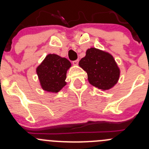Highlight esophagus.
<instances>
[{
  "label": "esophagus",
  "instance_id": "34e87169",
  "mask_svg": "<svg viewBox=\"0 0 149 149\" xmlns=\"http://www.w3.org/2000/svg\"><path fill=\"white\" fill-rule=\"evenodd\" d=\"M79 60H76V61H73V64L74 65H77L78 64H79Z\"/></svg>",
  "mask_w": 149,
  "mask_h": 149
}]
</instances>
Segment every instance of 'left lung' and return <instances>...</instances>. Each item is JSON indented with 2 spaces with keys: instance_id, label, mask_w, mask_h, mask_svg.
<instances>
[{
  "instance_id": "1",
  "label": "left lung",
  "mask_w": 149,
  "mask_h": 149,
  "mask_svg": "<svg viewBox=\"0 0 149 149\" xmlns=\"http://www.w3.org/2000/svg\"><path fill=\"white\" fill-rule=\"evenodd\" d=\"M79 65L87 73L88 82L100 89H110L119 80V67L113 56L105 51L89 48Z\"/></svg>"
}]
</instances>
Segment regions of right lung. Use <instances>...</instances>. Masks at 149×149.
<instances>
[{"label": "right lung", "instance_id": "add662e5", "mask_svg": "<svg viewBox=\"0 0 149 149\" xmlns=\"http://www.w3.org/2000/svg\"><path fill=\"white\" fill-rule=\"evenodd\" d=\"M71 66L70 61L55 54H49L37 68L36 71L42 88L58 93L66 85V73Z\"/></svg>", "mask_w": 149, "mask_h": 149}]
</instances>
